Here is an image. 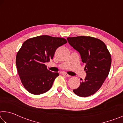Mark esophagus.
<instances>
[{"label": "esophagus", "mask_w": 123, "mask_h": 123, "mask_svg": "<svg viewBox=\"0 0 123 123\" xmlns=\"http://www.w3.org/2000/svg\"><path fill=\"white\" fill-rule=\"evenodd\" d=\"M62 74L63 75L67 76V77H70V75H68L67 73H62Z\"/></svg>", "instance_id": "esophagus-1"}]
</instances>
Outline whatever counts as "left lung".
Listing matches in <instances>:
<instances>
[{"instance_id":"left-lung-1","label":"left lung","mask_w":123,"mask_h":123,"mask_svg":"<svg viewBox=\"0 0 123 123\" xmlns=\"http://www.w3.org/2000/svg\"><path fill=\"white\" fill-rule=\"evenodd\" d=\"M68 43L80 54L82 62L86 64V76L81 79L80 86L73 89L78 96L87 97L100 88L109 74L111 56L106 45L98 38L90 36L68 37Z\"/></svg>"}]
</instances>
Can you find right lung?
<instances>
[{
	"label": "right lung",
	"mask_w": 123,
	"mask_h": 123,
	"mask_svg": "<svg viewBox=\"0 0 123 123\" xmlns=\"http://www.w3.org/2000/svg\"><path fill=\"white\" fill-rule=\"evenodd\" d=\"M67 43L65 38L42 35L27 39L16 55L17 69L23 85L29 93L38 95L51 88L58 73L47 69L56 50Z\"/></svg>",
	"instance_id": "add662e5"
}]
</instances>
